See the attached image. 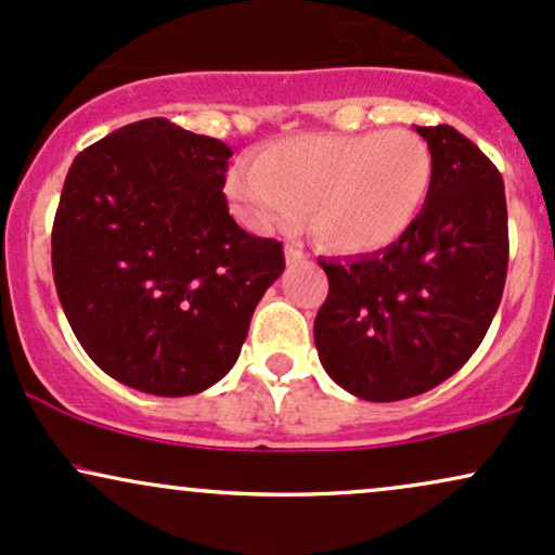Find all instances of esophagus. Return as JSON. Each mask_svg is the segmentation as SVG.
Masks as SVG:
<instances>
[{
	"mask_svg": "<svg viewBox=\"0 0 555 555\" xmlns=\"http://www.w3.org/2000/svg\"><path fill=\"white\" fill-rule=\"evenodd\" d=\"M284 256H286V263H289V266H299V263H305V260H308V256L302 253V247H297V245H286Z\"/></svg>",
	"mask_w": 555,
	"mask_h": 555,
	"instance_id": "1",
	"label": "esophagus"
}]
</instances>
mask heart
I'll return each mask as SVG.
<instances>
[{
	"label": "heart",
	"mask_w": 555,
	"mask_h": 555,
	"mask_svg": "<svg viewBox=\"0 0 555 555\" xmlns=\"http://www.w3.org/2000/svg\"><path fill=\"white\" fill-rule=\"evenodd\" d=\"M430 180V151L415 132H315L276 140L253 167H234L229 197L256 229L295 224L310 211L328 247L371 253L412 227Z\"/></svg>",
	"instance_id": "b5f03b06"
}]
</instances>
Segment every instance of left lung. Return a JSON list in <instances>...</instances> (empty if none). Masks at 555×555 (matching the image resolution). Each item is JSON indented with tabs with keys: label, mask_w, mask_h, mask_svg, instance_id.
<instances>
[{
	"label": "left lung",
	"mask_w": 555,
	"mask_h": 555,
	"mask_svg": "<svg viewBox=\"0 0 555 555\" xmlns=\"http://www.w3.org/2000/svg\"><path fill=\"white\" fill-rule=\"evenodd\" d=\"M415 130L428 140L433 180L412 227L384 250L321 260L318 358L365 401L410 399L451 378L480 347L506 284L501 171L454 127Z\"/></svg>",
	"instance_id": "1"
}]
</instances>
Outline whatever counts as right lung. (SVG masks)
I'll use <instances>...</instances> for the list:
<instances>
[{
    "label": "right lung",
    "mask_w": 555,
    "mask_h": 555,
    "mask_svg": "<svg viewBox=\"0 0 555 555\" xmlns=\"http://www.w3.org/2000/svg\"><path fill=\"white\" fill-rule=\"evenodd\" d=\"M232 149L154 117L75 156L52 229L56 295L88 358L156 397L232 371L282 242L229 216Z\"/></svg>",
    "instance_id": "obj_1"
}]
</instances>
